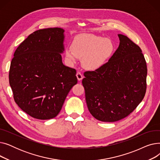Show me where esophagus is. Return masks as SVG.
Wrapping results in <instances>:
<instances>
[{
	"mask_svg": "<svg viewBox=\"0 0 160 160\" xmlns=\"http://www.w3.org/2000/svg\"><path fill=\"white\" fill-rule=\"evenodd\" d=\"M77 78H78V81H80V80H82V78H83V75L82 74L81 72H78L77 73Z\"/></svg>",
	"mask_w": 160,
	"mask_h": 160,
	"instance_id": "1",
	"label": "esophagus"
}]
</instances>
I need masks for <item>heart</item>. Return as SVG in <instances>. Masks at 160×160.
I'll list each match as a JSON object with an SVG mask.
<instances>
[{"mask_svg": "<svg viewBox=\"0 0 160 160\" xmlns=\"http://www.w3.org/2000/svg\"><path fill=\"white\" fill-rule=\"evenodd\" d=\"M114 45L110 39L90 33H81L73 39L71 47L65 49L66 58L71 63L82 59L85 69L95 71L104 66L112 55Z\"/></svg>", "mask_w": 160, "mask_h": 160, "instance_id": "b5f03b06", "label": "heart"}]
</instances>
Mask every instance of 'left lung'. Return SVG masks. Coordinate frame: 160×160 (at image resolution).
<instances>
[{"instance_id":"obj_1","label":"left lung","mask_w":160,"mask_h":160,"mask_svg":"<svg viewBox=\"0 0 160 160\" xmlns=\"http://www.w3.org/2000/svg\"><path fill=\"white\" fill-rule=\"evenodd\" d=\"M119 45L104 66L84 72L88 108L103 122L119 121L130 114L143 99L147 89V63L139 46L118 34Z\"/></svg>"}]
</instances>
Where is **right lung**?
Returning <instances> with one entry per match:
<instances>
[{"label":"right lung","mask_w":160,"mask_h":160,"mask_svg":"<svg viewBox=\"0 0 160 160\" xmlns=\"http://www.w3.org/2000/svg\"><path fill=\"white\" fill-rule=\"evenodd\" d=\"M65 30L49 28L31 33L16 49L9 82L16 104L35 119L58 115L71 88L77 71L63 65Z\"/></svg>","instance_id":"obj_1"}]
</instances>
